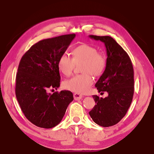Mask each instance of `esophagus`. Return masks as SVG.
<instances>
[{
    "mask_svg": "<svg viewBox=\"0 0 154 154\" xmlns=\"http://www.w3.org/2000/svg\"><path fill=\"white\" fill-rule=\"evenodd\" d=\"M73 97H74V99L75 100H81L83 97L82 95H81L80 94H78V93H75L73 95Z\"/></svg>",
    "mask_w": 154,
    "mask_h": 154,
    "instance_id": "34e87169",
    "label": "esophagus"
}]
</instances>
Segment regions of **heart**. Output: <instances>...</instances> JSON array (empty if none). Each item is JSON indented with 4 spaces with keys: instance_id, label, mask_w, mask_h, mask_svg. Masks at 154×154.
Listing matches in <instances>:
<instances>
[{
    "instance_id": "1",
    "label": "heart",
    "mask_w": 154,
    "mask_h": 154,
    "mask_svg": "<svg viewBox=\"0 0 154 154\" xmlns=\"http://www.w3.org/2000/svg\"><path fill=\"white\" fill-rule=\"evenodd\" d=\"M72 58L67 54H63L58 61V68L65 76L71 75L75 65L81 64V71L83 73L77 75L64 82V87L67 90L78 94H85L93 83L94 76H99L105 71L107 59L102 53L94 46L83 44L72 49Z\"/></svg>"
}]
</instances>
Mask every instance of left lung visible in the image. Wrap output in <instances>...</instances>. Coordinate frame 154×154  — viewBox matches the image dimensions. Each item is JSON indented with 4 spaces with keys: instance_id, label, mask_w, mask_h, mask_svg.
<instances>
[{
    "instance_id": "1",
    "label": "left lung",
    "mask_w": 154,
    "mask_h": 154,
    "mask_svg": "<svg viewBox=\"0 0 154 154\" xmlns=\"http://www.w3.org/2000/svg\"><path fill=\"white\" fill-rule=\"evenodd\" d=\"M89 37L105 44L107 65L95 86L98 92L107 91L108 94L105 98L93 96L96 105L89 114L97 125L111 127L123 118L132 102L133 65L127 53L110 36L90 35Z\"/></svg>"
}]
</instances>
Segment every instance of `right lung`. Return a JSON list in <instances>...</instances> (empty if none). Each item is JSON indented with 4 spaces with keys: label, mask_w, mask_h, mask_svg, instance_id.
Wrapping results in <instances>:
<instances>
[{
    "label": "right lung",
    "mask_w": 154,
    "mask_h": 154,
    "mask_svg": "<svg viewBox=\"0 0 154 154\" xmlns=\"http://www.w3.org/2000/svg\"><path fill=\"white\" fill-rule=\"evenodd\" d=\"M75 37L73 33L38 42L25 53L19 63L16 97L24 115L37 127L50 128L59 124L73 100L70 91L52 94L48 91L59 88L58 61Z\"/></svg>",
    "instance_id": "right-lung-1"
}]
</instances>
